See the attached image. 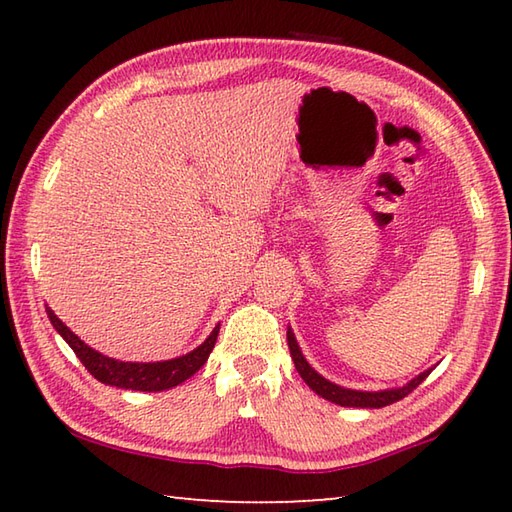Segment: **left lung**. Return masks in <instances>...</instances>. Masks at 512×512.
<instances>
[{
  "mask_svg": "<svg viewBox=\"0 0 512 512\" xmlns=\"http://www.w3.org/2000/svg\"><path fill=\"white\" fill-rule=\"evenodd\" d=\"M288 347H290V356L292 361H295V367L299 376L306 380V385L314 391V394H319L321 398L334 402V405H341V407H361V409H380V407H387L391 402L402 400L405 396H409L413 389H416L424 378L431 374V369L427 372H422L420 376H416L413 380H409L407 385L396 387V389H383V391H356V389H345L336 383H330L328 378H323L319 372H314L310 367V363L306 361V356L301 354L299 350V343L295 339V334L288 328Z\"/></svg>",
  "mask_w": 512,
  "mask_h": 512,
  "instance_id": "left-lung-1",
  "label": "left lung"
}]
</instances>
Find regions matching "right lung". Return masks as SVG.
<instances>
[{"instance_id": "1", "label": "right lung", "mask_w": 512, "mask_h": 512, "mask_svg": "<svg viewBox=\"0 0 512 512\" xmlns=\"http://www.w3.org/2000/svg\"><path fill=\"white\" fill-rule=\"evenodd\" d=\"M46 312L50 323L54 325V330L63 336L65 343L72 347L74 354L79 356V361L96 380H101L105 385L132 391H162L184 383V380L191 378L206 363V358H209L211 350L215 347L217 332H220V325H215L209 339L202 345L195 347L189 354L171 358V361L125 363L92 350V347L88 343H83L50 308H46Z\"/></svg>"}]
</instances>
